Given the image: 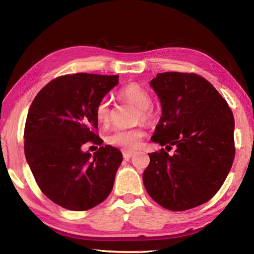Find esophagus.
I'll return each instance as SVG.
<instances>
[{"instance_id":"1","label":"esophagus","mask_w":254,"mask_h":254,"mask_svg":"<svg viewBox=\"0 0 254 254\" xmlns=\"http://www.w3.org/2000/svg\"><path fill=\"white\" fill-rule=\"evenodd\" d=\"M133 155H134V152H128V150H124L123 152L124 159H130Z\"/></svg>"}]
</instances>
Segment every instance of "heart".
Here are the masks:
<instances>
[{
	"instance_id": "b5f03b06",
	"label": "heart",
	"mask_w": 254,
	"mask_h": 254,
	"mask_svg": "<svg viewBox=\"0 0 254 254\" xmlns=\"http://www.w3.org/2000/svg\"><path fill=\"white\" fill-rule=\"evenodd\" d=\"M120 96L124 100L130 102L137 108L135 112V120L149 123L154 119V110L152 106V96L148 91L137 84H130L120 90ZM95 116L97 121L102 126H108L111 120L110 101L102 98L96 106ZM145 132L141 127H134L124 130L116 128L107 136V142L117 147L127 150H135L142 146Z\"/></svg>"
}]
</instances>
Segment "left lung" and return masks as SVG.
<instances>
[{
  "label": "left lung",
  "instance_id": "obj_1",
  "mask_svg": "<svg viewBox=\"0 0 254 254\" xmlns=\"http://www.w3.org/2000/svg\"><path fill=\"white\" fill-rule=\"evenodd\" d=\"M161 102L143 182L160 206L181 212L209 201L223 186L235 158L233 111L214 86L194 73H158L150 80Z\"/></svg>",
  "mask_w": 254,
  "mask_h": 254
}]
</instances>
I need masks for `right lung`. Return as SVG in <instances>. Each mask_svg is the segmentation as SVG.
Returning a JSON list of instances; mask_svg holds the SVG:
<instances>
[{
	"label": "right lung",
	"instance_id": "1",
	"mask_svg": "<svg viewBox=\"0 0 254 254\" xmlns=\"http://www.w3.org/2000/svg\"><path fill=\"white\" fill-rule=\"evenodd\" d=\"M119 84V75L67 74L48 83L35 97L24 131L26 160L38 187L60 206L87 210L109 195L120 150L100 146L91 156L84 144H102L95 109Z\"/></svg>",
	"mask_w": 254,
	"mask_h": 254
}]
</instances>
